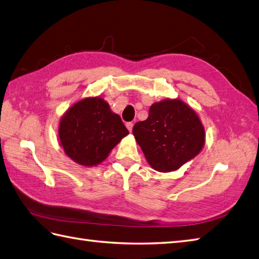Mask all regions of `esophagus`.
<instances>
[{"instance_id": "34e87169", "label": "esophagus", "mask_w": 259, "mask_h": 259, "mask_svg": "<svg viewBox=\"0 0 259 259\" xmlns=\"http://www.w3.org/2000/svg\"><path fill=\"white\" fill-rule=\"evenodd\" d=\"M126 127H127V130H128L130 132H132V130H133V123H132V122L126 123Z\"/></svg>"}]
</instances>
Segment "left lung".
<instances>
[{
    "mask_svg": "<svg viewBox=\"0 0 259 259\" xmlns=\"http://www.w3.org/2000/svg\"><path fill=\"white\" fill-rule=\"evenodd\" d=\"M147 162L159 172H172L199 154L204 130L199 117L179 99L153 104L149 117L133 127Z\"/></svg>",
    "mask_w": 259,
    "mask_h": 259,
    "instance_id": "left-lung-1",
    "label": "left lung"
}]
</instances>
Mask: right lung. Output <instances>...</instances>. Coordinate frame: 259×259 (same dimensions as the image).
Returning a JSON list of instances; mask_svg holds the SVG:
<instances>
[{"mask_svg":"<svg viewBox=\"0 0 259 259\" xmlns=\"http://www.w3.org/2000/svg\"><path fill=\"white\" fill-rule=\"evenodd\" d=\"M127 134L119 116L100 97L86 98L73 105L59 126L60 144L66 154L86 166L103 162Z\"/></svg>","mask_w":259,"mask_h":259,"instance_id":"right-lung-1","label":"right lung"}]
</instances>
